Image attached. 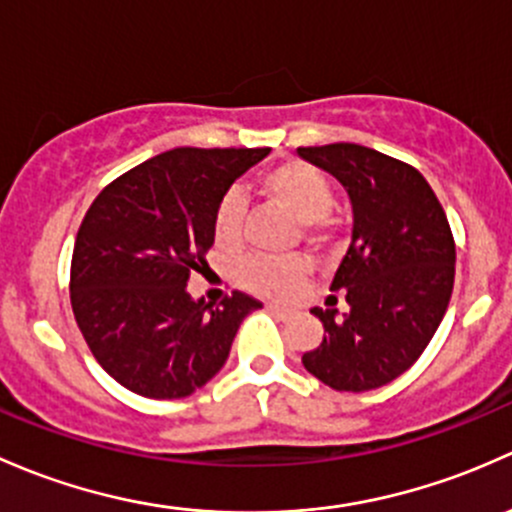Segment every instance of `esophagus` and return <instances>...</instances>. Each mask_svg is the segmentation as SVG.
Here are the masks:
<instances>
[{
	"label": "esophagus",
	"instance_id": "obj_1",
	"mask_svg": "<svg viewBox=\"0 0 512 512\" xmlns=\"http://www.w3.org/2000/svg\"><path fill=\"white\" fill-rule=\"evenodd\" d=\"M266 310H271V313L278 315V318H291V310L281 308V305H271V303H268Z\"/></svg>",
	"mask_w": 512,
	"mask_h": 512
}]
</instances>
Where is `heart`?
Returning a JSON list of instances; mask_svg holds the SVG:
<instances>
[{"mask_svg": "<svg viewBox=\"0 0 512 512\" xmlns=\"http://www.w3.org/2000/svg\"><path fill=\"white\" fill-rule=\"evenodd\" d=\"M258 192L276 207L286 209L308 244L325 249L335 239V192L330 179L303 160H283L258 177ZM244 236V202L236 194H224L212 217V239L221 254H234ZM308 276L303 258H249L239 266L241 286L266 298H288Z\"/></svg>", "mask_w": 512, "mask_h": 512, "instance_id": "b5f03b06", "label": "heart"}]
</instances>
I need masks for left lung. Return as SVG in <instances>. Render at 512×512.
Listing matches in <instances>:
<instances>
[{
    "label": "left lung",
    "instance_id": "8db88e82",
    "mask_svg": "<svg viewBox=\"0 0 512 512\" xmlns=\"http://www.w3.org/2000/svg\"><path fill=\"white\" fill-rule=\"evenodd\" d=\"M298 155L340 179L355 214L352 244L330 286L350 310L342 318L333 308L310 310L325 335L303 365L337 392H370L419 360L449 308V219L421 172L397 157L355 142L298 147Z\"/></svg>",
    "mask_w": 512,
    "mask_h": 512
}]
</instances>
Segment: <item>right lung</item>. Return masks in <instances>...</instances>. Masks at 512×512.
<instances>
[{
	"mask_svg": "<svg viewBox=\"0 0 512 512\" xmlns=\"http://www.w3.org/2000/svg\"><path fill=\"white\" fill-rule=\"evenodd\" d=\"M271 147H175L103 187L76 234L71 308L115 382L182 399L224 367L241 320L261 308L234 291L214 305L187 293L207 271L212 217L234 179Z\"/></svg>",
	"mask_w": 512,
	"mask_h": 512,
	"instance_id": "add662e5",
	"label": "right lung"
}]
</instances>
